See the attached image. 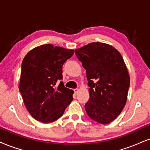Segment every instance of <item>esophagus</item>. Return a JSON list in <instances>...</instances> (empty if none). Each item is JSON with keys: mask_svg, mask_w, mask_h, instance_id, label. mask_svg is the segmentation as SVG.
Masks as SVG:
<instances>
[{"mask_svg": "<svg viewBox=\"0 0 150 150\" xmlns=\"http://www.w3.org/2000/svg\"><path fill=\"white\" fill-rule=\"evenodd\" d=\"M74 93L76 94H76H78V92L79 91V90L78 89V88H76V89H74Z\"/></svg>", "mask_w": 150, "mask_h": 150, "instance_id": "esophagus-1", "label": "esophagus"}]
</instances>
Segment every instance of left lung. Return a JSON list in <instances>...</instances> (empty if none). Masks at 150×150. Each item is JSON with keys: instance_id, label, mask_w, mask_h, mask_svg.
<instances>
[{"instance_id": "obj_1", "label": "left lung", "mask_w": 150, "mask_h": 150, "mask_svg": "<svg viewBox=\"0 0 150 150\" xmlns=\"http://www.w3.org/2000/svg\"><path fill=\"white\" fill-rule=\"evenodd\" d=\"M86 70L90 87L88 115L102 125L111 122L126 104L130 76L122 56L111 45L92 42L75 49Z\"/></svg>"}]
</instances>
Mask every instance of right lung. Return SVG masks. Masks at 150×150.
I'll return each instance as SVG.
<instances>
[{"instance_id":"add662e5","label":"right lung","mask_w":150,"mask_h":150,"mask_svg":"<svg viewBox=\"0 0 150 150\" xmlns=\"http://www.w3.org/2000/svg\"><path fill=\"white\" fill-rule=\"evenodd\" d=\"M73 54V49L48 44L34 48L24 57L18 88L25 108L38 121H55L73 100V90L62 81L58 84L62 65Z\"/></svg>"}]
</instances>
